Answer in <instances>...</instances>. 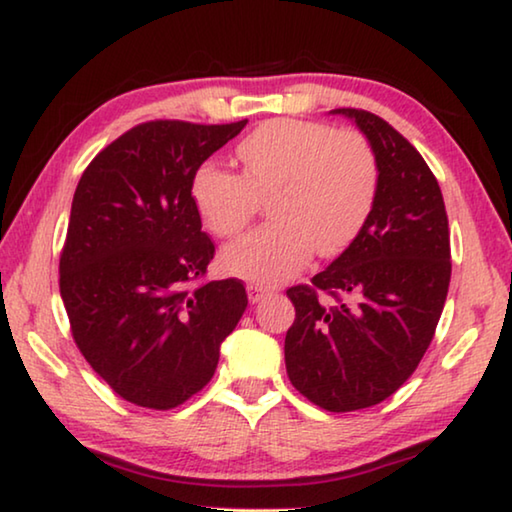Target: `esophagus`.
<instances>
[{"label": "esophagus", "instance_id": "obj_1", "mask_svg": "<svg viewBox=\"0 0 512 512\" xmlns=\"http://www.w3.org/2000/svg\"><path fill=\"white\" fill-rule=\"evenodd\" d=\"M264 296H268V289L266 287H259V284H250V287H248V300L253 302V305H255V302L262 300Z\"/></svg>", "mask_w": 512, "mask_h": 512}]
</instances>
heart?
Listing matches in <instances>:
<instances>
[{"label":"heart","mask_w":512,"mask_h":512,"mask_svg":"<svg viewBox=\"0 0 512 512\" xmlns=\"http://www.w3.org/2000/svg\"><path fill=\"white\" fill-rule=\"evenodd\" d=\"M244 176L205 164L192 187L203 223L237 237L262 201L273 221L223 250V266L244 280L280 284L311 255L343 253L366 225L379 189V164L366 137L318 121L275 119L239 144Z\"/></svg>","instance_id":"heart-1"}]
</instances>
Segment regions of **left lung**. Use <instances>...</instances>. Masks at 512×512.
Here are the masks:
<instances>
[{"label":"left lung","mask_w":512,"mask_h":512,"mask_svg":"<svg viewBox=\"0 0 512 512\" xmlns=\"http://www.w3.org/2000/svg\"><path fill=\"white\" fill-rule=\"evenodd\" d=\"M350 117L377 155L375 207L357 239L287 296L296 320L284 339L287 375L332 413L384 402L409 379L443 314L452 253L443 192L422 155L368 110ZM327 292L337 302L319 300Z\"/></svg>","instance_id":"8db88e82"}]
</instances>
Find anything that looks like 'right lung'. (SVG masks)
<instances>
[{"instance_id":"obj_1","label":"right lung","mask_w":512,"mask_h":512,"mask_svg":"<svg viewBox=\"0 0 512 512\" xmlns=\"http://www.w3.org/2000/svg\"><path fill=\"white\" fill-rule=\"evenodd\" d=\"M235 124L146 121L97 153L74 192L60 298L76 348L119 397L176 409L212 379L246 311L237 277L201 282L214 257L192 187Z\"/></svg>"}]
</instances>
